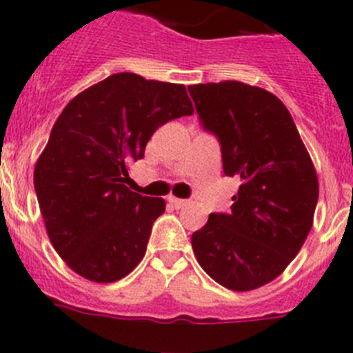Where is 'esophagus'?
<instances>
[{"mask_svg":"<svg viewBox=\"0 0 353 353\" xmlns=\"http://www.w3.org/2000/svg\"><path fill=\"white\" fill-rule=\"evenodd\" d=\"M168 201H170V205H171V207H173V208H182V207H185V205H187L185 199L174 198V196H171V198H168Z\"/></svg>","mask_w":353,"mask_h":353,"instance_id":"obj_1","label":"esophagus"}]
</instances>
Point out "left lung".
Here are the masks:
<instances>
[{
	"label": "left lung",
	"instance_id": "obj_1",
	"mask_svg": "<svg viewBox=\"0 0 353 353\" xmlns=\"http://www.w3.org/2000/svg\"><path fill=\"white\" fill-rule=\"evenodd\" d=\"M203 129L217 136L226 176L240 180L232 214L192 233L196 260L233 292L276 279L313 226L318 176L286 105L240 81L189 86Z\"/></svg>",
	"mask_w": 353,
	"mask_h": 353
}]
</instances>
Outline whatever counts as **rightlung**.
Masks as SVG:
<instances>
[{
	"label": "right lung",
	"instance_id": "1",
	"mask_svg": "<svg viewBox=\"0 0 353 353\" xmlns=\"http://www.w3.org/2000/svg\"><path fill=\"white\" fill-rule=\"evenodd\" d=\"M194 113L183 84L113 74L65 105L35 164L33 182L52 248L93 283H114L146 252L162 198L132 192L129 162L152 134Z\"/></svg>",
	"mask_w": 353,
	"mask_h": 353
}]
</instances>
